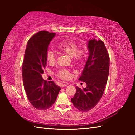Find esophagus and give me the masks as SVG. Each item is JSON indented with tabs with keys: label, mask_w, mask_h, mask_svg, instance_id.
Returning a JSON list of instances; mask_svg holds the SVG:
<instances>
[{
	"label": "esophagus",
	"mask_w": 135,
	"mask_h": 135,
	"mask_svg": "<svg viewBox=\"0 0 135 135\" xmlns=\"http://www.w3.org/2000/svg\"><path fill=\"white\" fill-rule=\"evenodd\" d=\"M68 85V83H63V84H61V87H64L66 86V85Z\"/></svg>",
	"instance_id": "obj_1"
}]
</instances>
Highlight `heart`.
Instances as JSON below:
<instances>
[{
	"label": "heart",
	"mask_w": 135,
	"mask_h": 135,
	"mask_svg": "<svg viewBox=\"0 0 135 135\" xmlns=\"http://www.w3.org/2000/svg\"><path fill=\"white\" fill-rule=\"evenodd\" d=\"M57 47L60 52L70 57L77 64H81L87 58L88 54L87 48H78V44L72 40H64L60 42ZM46 59L49 64H54L56 61L55 53L51 50H48L46 53ZM57 76L63 80H68L70 78L71 74L67 70L61 69L57 73Z\"/></svg>",
	"instance_id": "obj_1"
}]
</instances>
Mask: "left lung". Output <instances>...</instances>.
<instances>
[{
  "label": "left lung",
  "mask_w": 135,
  "mask_h": 135,
  "mask_svg": "<svg viewBox=\"0 0 135 135\" xmlns=\"http://www.w3.org/2000/svg\"><path fill=\"white\" fill-rule=\"evenodd\" d=\"M89 56L79 80L87 84L81 89L76 86V93L71 101L81 112L93 109L103 96L109 73L110 59L107 48L101 40L88 42Z\"/></svg>",
  "instance_id": "8db88e82"
}]
</instances>
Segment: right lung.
Wrapping results in <instances>:
<instances>
[{"mask_svg": "<svg viewBox=\"0 0 135 135\" xmlns=\"http://www.w3.org/2000/svg\"><path fill=\"white\" fill-rule=\"evenodd\" d=\"M55 33L40 31L28 40L22 63L23 87L28 101L39 110L51 107L56 100L61 88L54 81L43 79L47 66L46 53Z\"/></svg>", "mask_w": 135, "mask_h": 135, "instance_id": "obj_1", "label": "right lung"}]
</instances>
